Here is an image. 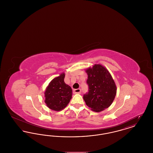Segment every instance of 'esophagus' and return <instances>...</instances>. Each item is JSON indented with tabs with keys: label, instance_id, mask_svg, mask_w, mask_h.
<instances>
[{
	"label": "esophagus",
	"instance_id": "1",
	"mask_svg": "<svg viewBox=\"0 0 153 153\" xmlns=\"http://www.w3.org/2000/svg\"><path fill=\"white\" fill-rule=\"evenodd\" d=\"M81 92V89H76L74 90V94H80Z\"/></svg>",
	"mask_w": 153,
	"mask_h": 153
}]
</instances>
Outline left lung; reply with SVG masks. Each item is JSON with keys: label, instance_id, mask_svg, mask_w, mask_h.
<instances>
[{"label": "left lung", "instance_id": "left-lung-1", "mask_svg": "<svg viewBox=\"0 0 153 153\" xmlns=\"http://www.w3.org/2000/svg\"><path fill=\"white\" fill-rule=\"evenodd\" d=\"M88 92L83 99L88 107L95 112L108 108L117 94L115 82L107 69L100 64L86 70Z\"/></svg>", "mask_w": 153, "mask_h": 153}]
</instances>
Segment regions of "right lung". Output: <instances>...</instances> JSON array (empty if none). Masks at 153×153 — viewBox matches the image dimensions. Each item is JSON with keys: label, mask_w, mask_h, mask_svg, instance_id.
<instances>
[{"label": "right lung", "mask_w": 153, "mask_h": 153, "mask_svg": "<svg viewBox=\"0 0 153 153\" xmlns=\"http://www.w3.org/2000/svg\"><path fill=\"white\" fill-rule=\"evenodd\" d=\"M65 74L54 78L45 92L46 105L50 109L59 111L64 109L72 99V89L64 82Z\"/></svg>", "instance_id": "obj_1"}]
</instances>
